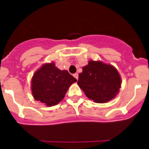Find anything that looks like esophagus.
<instances>
[{"mask_svg":"<svg viewBox=\"0 0 149 149\" xmlns=\"http://www.w3.org/2000/svg\"><path fill=\"white\" fill-rule=\"evenodd\" d=\"M73 76H74L77 79H78V74H77V73H75V74H73Z\"/></svg>","mask_w":149,"mask_h":149,"instance_id":"34e87169","label":"esophagus"}]
</instances>
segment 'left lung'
<instances>
[{
  "label": "left lung",
  "instance_id": "obj_1",
  "mask_svg": "<svg viewBox=\"0 0 149 149\" xmlns=\"http://www.w3.org/2000/svg\"><path fill=\"white\" fill-rule=\"evenodd\" d=\"M77 84L88 98L102 104L118 93L121 79L117 70L111 65L90 61L79 73Z\"/></svg>",
  "mask_w": 149,
  "mask_h": 149
}]
</instances>
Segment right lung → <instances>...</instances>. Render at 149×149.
<instances>
[{"mask_svg": "<svg viewBox=\"0 0 149 149\" xmlns=\"http://www.w3.org/2000/svg\"><path fill=\"white\" fill-rule=\"evenodd\" d=\"M75 82L77 79L67 70H60L54 63L45 64L33 75L32 95L36 101L52 107L62 101L69 87Z\"/></svg>", "mask_w": 149, "mask_h": 149, "instance_id": "right-lung-1", "label": "right lung"}]
</instances>
